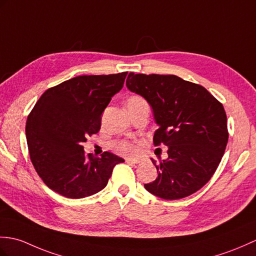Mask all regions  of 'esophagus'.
Segmentation results:
<instances>
[{
	"instance_id": "obj_1",
	"label": "esophagus",
	"mask_w": 256,
	"mask_h": 256,
	"mask_svg": "<svg viewBox=\"0 0 256 256\" xmlns=\"http://www.w3.org/2000/svg\"><path fill=\"white\" fill-rule=\"evenodd\" d=\"M126 162H128V164H140V162L138 160H134V159H126Z\"/></svg>"
}]
</instances>
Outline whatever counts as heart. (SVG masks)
Here are the masks:
<instances>
[{"mask_svg":"<svg viewBox=\"0 0 256 256\" xmlns=\"http://www.w3.org/2000/svg\"><path fill=\"white\" fill-rule=\"evenodd\" d=\"M142 104H147V102L144 98L140 96V94H132V96L128 97L126 101L128 110L138 108V106ZM114 148L116 150V152L126 157H134L138 155L140 152L138 144L136 142L118 140L114 144Z\"/></svg>","mask_w":256,"mask_h":256,"instance_id":"obj_1","label":"heart"}]
</instances>
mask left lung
I'll use <instances>...</instances> for the list:
<instances>
[{"instance_id":"left-lung-1","label":"left lung","mask_w":256,"mask_h":256,"mask_svg":"<svg viewBox=\"0 0 256 256\" xmlns=\"http://www.w3.org/2000/svg\"><path fill=\"white\" fill-rule=\"evenodd\" d=\"M126 86L152 106L158 128L154 145L168 147L156 166L158 176L144 184L164 200H180L210 180L228 142L227 116L206 88L176 75L130 73Z\"/></svg>"}]
</instances>
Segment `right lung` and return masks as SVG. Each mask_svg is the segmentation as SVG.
Wrapping results in <instances>:
<instances>
[{"label": "right lung", "mask_w": 256, "mask_h": 256, "mask_svg": "<svg viewBox=\"0 0 256 256\" xmlns=\"http://www.w3.org/2000/svg\"><path fill=\"white\" fill-rule=\"evenodd\" d=\"M128 72L82 75L42 94L29 114L26 138L39 176L52 191L82 198L104 188L114 166L124 159L109 152L85 154L82 142L99 132L101 114L122 89Z\"/></svg>", "instance_id": "1"}]
</instances>
